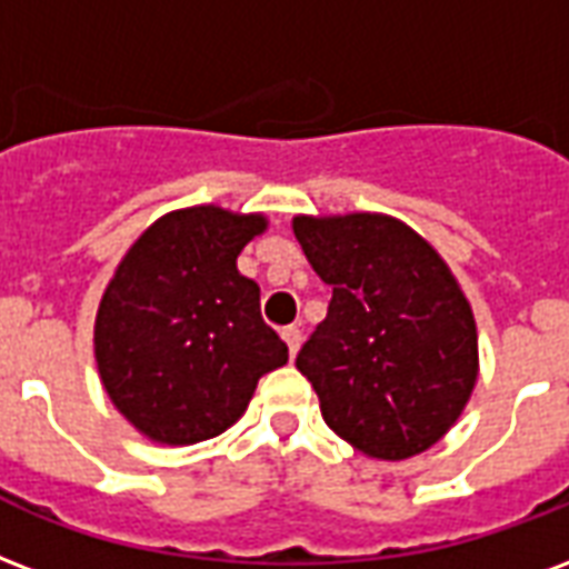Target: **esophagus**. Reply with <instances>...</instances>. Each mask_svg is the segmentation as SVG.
Wrapping results in <instances>:
<instances>
[{
    "mask_svg": "<svg viewBox=\"0 0 569 569\" xmlns=\"http://www.w3.org/2000/svg\"><path fill=\"white\" fill-rule=\"evenodd\" d=\"M283 340H286V347H289V356H296L298 347H301V340H305V335H301V328L298 326H289L283 328Z\"/></svg>",
    "mask_w": 569,
    "mask_h": 569,
    "instance_id": "obj_1",
    "label": "esophagus"
}]
</instances>
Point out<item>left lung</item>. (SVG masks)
Instances as JSON below:
<instances>
[{
	"label": "left lung",
	"instance_id": "8db88e82",
	"mask_svg": "<svg viewBox=\"0 0 569 569\" xmlns=\"http://www.w3.org/2000/svg\"><path fill=\"white\" fill-rule=\"evenodd\" d=\"M292 229L331 286L326 319L296 359L322 419L370 458L419 456L477 382V322L456 277L391 217H296Z\"/></svg>",
	"mask_w": 569,
	"mask_h": 569
}]
</instances>
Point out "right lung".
Here are the masks:
<instances>
[{
	"mask_svg": "<svg viewBox=\"0 0 569 569\" xmlns=\"http://www.w3.org/2000/svg\"><path fill=\"white\" fill-rule=\"evenodd\" d=\"M264 229L201 204L168 213L126 252L96 317V361L113 407L159 443L222 435L256 382L289 361L264 326L238 252Z\"/></svg>",
	"mask_w": 569,
	"mask_h": 569,
	"instance_id": "obj_1",
	"label": "right lung"
}]
</instances>
